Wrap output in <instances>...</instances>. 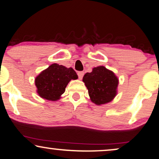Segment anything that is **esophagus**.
Returning <instances> with one entry per match:
<instances>
[{
	"label": "esophagus",
	"instance_id": "esophagus-1",
	"mask_svg": "<svg viewBox=\"0 0 159 159\" xmlns=\"http://www.w3.org/2000/svg\"><path fill=\"white\" fill-rule=\"evenodd\" d=\"M84 75V73L82 71H80L78 73V78H79V79H82V78H83V76Z\"/></svg>",
	"mask_w": 159,
	"mask_h": 159
}]
</instances>
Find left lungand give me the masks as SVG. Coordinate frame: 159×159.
Returning <instances> with one entry per match:
<instances>
[{"label": "left lung", "mask_w": 159, "mask_h": 159, "mask_svg": "<svg viewBox=\"0 0 159 159\" xmlns=\"http://www.w3.org/2000/svg\"><path fill=\"white\" fill-rule=\"evenodd\" d=\"M83 81L92 102L98 106L109 103L114 99L119 84L115 74L103 66L94 67L91 73H86Z\"/></svg>", "instance_id": "8db88e82"}]
</instances>
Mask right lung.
Returning <instances> with one entry per match:
<instances>
[{
	"mask_svg": "<svg viewBox=\"0 0 159 159\" xmlns=\"http://www.w3.org/2000/svg\"><path fill=\"white\" fill-rule=\"evenodd\" d=\"M77 78V74L72 67L52 64L35 78L37 92L44 99L56 101L65 92L68 83Z\"/></svg>",
	"mask_w": 159,
	"mask_h": 159,
	"instance_id": "right-lung-1",
	"label": "right lung"
}]
</instances>
